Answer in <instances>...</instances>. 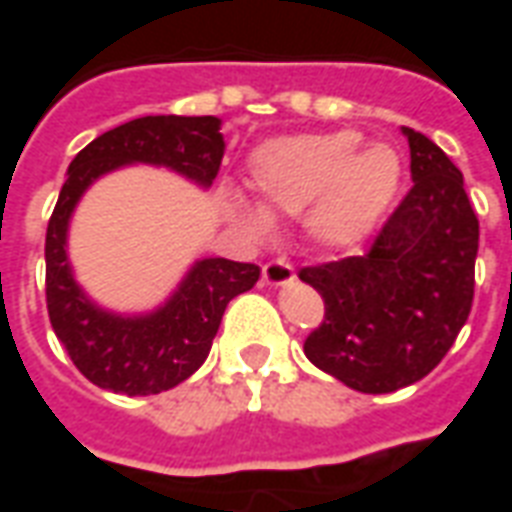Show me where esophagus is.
<instances>
[{"instance_id":"esophagus-1","label":"esophagus","mask_w":512,"mask_h":512,"mask_svg":"<svg viewBox=\"0 0 512 512\" xmlns=\"http://www.w3.org/2000/svg\"><path fill=\"white\" fill-rule=\"evenodd\" d=\"M293 279H296V271H293L288 260H268L266 266H263V282L266 285L279 288V285H290Z\"/></svg>"}]
</instances>
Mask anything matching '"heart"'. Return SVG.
Listing matches in <instances>:
<instances>
[{
    "instance_id": "obj_1",
    "label": "heart",
    "mask_w": 512,
    "mask_h": 512,
    "mask_svg": "<svg viewBox=\"0 0 512 512\" xmlns=\"http://www.w3.org/2000/svg\"><path fill=\"white\" fill-rule=\"evenodd\" d=\"M356 131L271 139L249 156V180L266 211L307 212V230L326 246L362 241L403 186V158L392 145H363ZM227 208L246 233H268V216L238 197Z\"/></svg>"
}]
</instances>
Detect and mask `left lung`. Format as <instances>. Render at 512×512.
I'll use <instances>...</instances> for the list:
<instances>
[{
  "instance_id": "1",
  "label": "left lung",
  "mask_w": 512,
  "mask_h": 512,
  "mask_svg": "<svg viewBox=\"0 0 512 512\" xmlns=\"http://www.w3.org/2000/svg\"><path fill=\"white\" fill-rule=\"evenodd\" d=\"M414 186L365 255L299 271L326 304L304 340L312 365L367 395L417 384L472 312L480 224L461 169L428 136L403 128Z\"/></svg>"
}]
</instances>
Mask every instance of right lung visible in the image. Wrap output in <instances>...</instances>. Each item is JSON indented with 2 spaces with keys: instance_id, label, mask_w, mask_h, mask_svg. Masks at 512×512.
<instances>
[{
  "instance_id": "1",
  "label": "right lung",
  "mask_w": 512,
  "mask_h": 512,
  "mask_svg": "<svg viewBox=\"0 0 512 512\" xmlns=\"http://www.w3.org/2000/svg\"><path fill=\"white\" fill-rule=\"evenodd\" d=\"M219 117L150 115L106 131L68 167L46 230V304L51 329L71 362L95 386L117 395H158L200 370L227 304L255 288L260 268L224 257L197 260L158 310L117 315L98 307L73 279L68 224L95 180L128 167H167L208 189L224 156Z\"/></svg>"
}]
</instances>
